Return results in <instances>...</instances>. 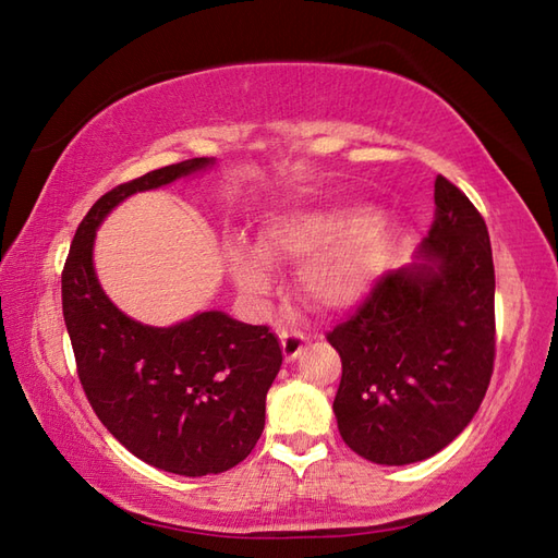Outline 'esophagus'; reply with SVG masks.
<instances>
[{"instance_id": "obj_1", "label": "esophagus", "mask_w": 558, "mask_h": 558, "mask_svg": "<svg viewBox=\"0 0 558 558\" xmlns=\"http://www.w3.org/2000/svg\"><path fill=\"white\" fill-rule=\"evenodd\" d=\"M280 345H282V354H286V360L294 362L304 352L306 338L302 333H288V330H282Z\"/></svg>"}]
</instances>
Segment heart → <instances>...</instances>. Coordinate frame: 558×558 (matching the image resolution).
<instances>
[{"label": "heart", "instance_id": "heart-1", "mask_svg": "<svg viewBox=\"0 0 558 558\" xmlns=\"http://www.w3.org/2000/svg\"><path fill=\"white\" fill-rule=\"evenodd\" d=\"M393 246V232L369 206L286 210L266 220L256 246H232V276L244 292L270 288V264L304 260L300 288L322 312H345L376 286Z\"/></svg>", "mask_w": 558, "mask_h": 558}]
</instances>
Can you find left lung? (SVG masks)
<instances>
[{
    "label": "left lung",
    "instance_id": "obj_1",
    "mask_svg": "<svg viewBox=\"0 0 558 558\" xmlns=\"http://www.w3.org/2000/svg\"><path fill=\"white\" fill-rule=\"evenodd\" d=\"M434 222L328 342L340 352L338 429L376 465L436 456L480 410L494 372V260L470 198L438 174Z\"/></svg>",
    "mask_w": 558,
    "mask_h": 558
}]
</instances>
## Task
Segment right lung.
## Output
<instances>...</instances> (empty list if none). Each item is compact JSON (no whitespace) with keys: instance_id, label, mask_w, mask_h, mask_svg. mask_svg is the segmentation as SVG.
<instances>
[{"instance_id":"obj_1","label":"right lung","mask_w":558,"mask_h":558,"mask_svg":"<svg viewBox=\"0 0 558 558\" xmlns=\"http://www.w3.org/2000/svg\"><path fill=\"white\" fill-rule=\"evenodd\" d=\"M213 165L216 158L168 165L100 196L81 220L62 272L66 333L98 420L129 453L184 477L218 475L252 453L282 364L280 342L266 326L218 310L172 326L136 322L105 294L93 246L122 201Z\"/></svg>"}]
</instances>
